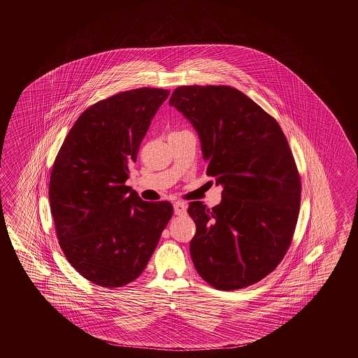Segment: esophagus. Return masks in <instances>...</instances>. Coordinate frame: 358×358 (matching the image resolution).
Here are the masks:
<instances>
[{
    "label": "esophagus",
    "instance_id": "esophagus-1",
    "mask_svg": "<svg viewBox=\"0 0 358 358\" xmlns=\"http://www.w3.org/2000/svg\"><path fill=\"white\" fill-rule=\"evenodd\" d=\"M174 214L178 217H184L186 214V205L182 202H176L173 205Z\"/></svg>",
    "mask_w": 358,
    "mask_h": 358
}]
</instances>
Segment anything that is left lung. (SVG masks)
Listing matches in <instances>:
<instances>
[{
	"instance_id": "1",
	"label": "left lung",
	"mask_w": 358,
	"mask_h": 358,
	"mask_svg": "<svg viewBox=\"0 0 358 358\" xmlns=\"http://www.w3.org/2000/svg\"><path fill=\"white\" fill-rule=\"evenodd\" d=\"M169 105L193 124L207 176L223 187L217 206L187 208L195 269L219 290L261 281L289 250L299 214L301 178L285 134L235 87H177Z\"/></svg>"
}]
</instances>
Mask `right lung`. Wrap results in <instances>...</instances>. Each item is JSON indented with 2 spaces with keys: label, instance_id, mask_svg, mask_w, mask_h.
I'll return each instance as SVG.
<instances>
[{
  "label": "right lung",
  "instance_id": "obj_1",
  "mask_svg": "<svg viewBox=\"0 0 358 358\" xmlns=\"http://www.w3.org/2000/svg\"><path fill=\"white\" fill-rule=\"evenodd\" d=\"M169 90L139 87L87 108L55 159L50 203L59 244L83 277L102 287L136 280L173 206L145 202L124 182Z\"/></svg>",
  "mask_w": 358,
  "mask_h": 358
}]
</instances>
